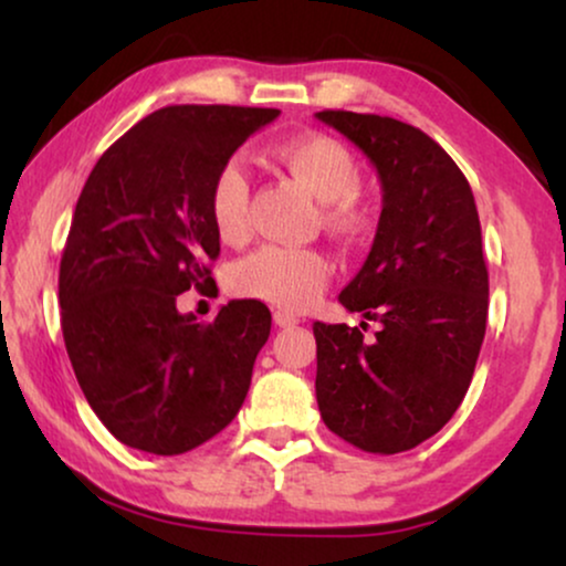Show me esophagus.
Segmentation results:
<instances>
[{
  "label": "esophagus",
  "mask_w": 566,
  "mask_h": 566,
  "mask_svg": "<svg viewBox=\"0 0 566 566\" xmlns=\"http://www.w3.org/2000/svg\"><path fill=\"white\" fill-rule=\"evenodd\" d=\"M273 319H275L277 327H296V324L301 322V316L293 314V312H285V308H275Z\"/></svg>",
  "instance_id": "34e87169"
}]
</instances>
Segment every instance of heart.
Instances as JSON below:
<instances>
[{
	"instance_id": "heart-1",
	"label": "heart",
	"mask_w": 566,
	"mask_h": 566,
	"mask_svg": "<svg viewBox=\"0 0 566 566\" xmlns=\"http://www.w3.org/2000/svg\"><path fill=\"white\" fill-rule=\"evenodd\" d=\"M277 161L293 180L322 203L324 227L335 234L355 237L363 229V208L358 206L360 167L353 151L337 138L324 134L298 136L277 149ZM211 221L221 242L237 244L247 237V208L250 182L239 161L221 165L211 182ZM329 277V262L322 252L306 247L268 244L252 252L234 270V289L268 304L298 308L306 306Z\"/></svg>"
}]
</instances>
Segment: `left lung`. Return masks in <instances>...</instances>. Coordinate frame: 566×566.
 Instances as JSON below:
<instances>
[{
  "mask_svg": "<svg viewBox=\"0 0 566 566\" xmlns=\"http://www.w3.org/2000/svg\"><path fill=\"white\" fill-rule=\"evenodd\" d=\"M316 118L366 154L384 192L374 247L339 293L381 329L368 343L358 327L314 322L316 405L350 446L401 453L451 420L482 350L490 275L474 192L420 128L350 111Z\"/></svg>",
  "mask_w": 566,
  "mask_h": 566,
  "instance_id": "left-lung-1",
  "label": "left lung"
}]
</instances>
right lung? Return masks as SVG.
Returning <instances> with one entry per match:
<instances>
[{
    "label": "right lung",
    "mask_w": 566,
    "mask_h": 566,
    "mask_svg": "<svg viewBox=\"0 0 566 566\" xmlns=\"http://www.w3.org/2000/svg\"><path fill=\"white\" fill-rule=\"evenodd\" d=\"M275 107L169 105L97 159L61 254L59 304L69 360L92 412L120 443L192 451L234 420L250 391L270 312L229 301L211 324L177 296L211 281L221 244L211 182Z\"/></svg>",
    "instance_id": "1"
}]
</instances>
